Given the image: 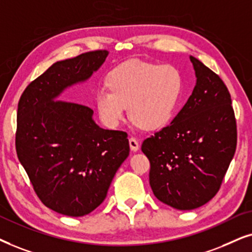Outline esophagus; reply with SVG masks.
<instances>
[{"mask_svg":"<svg viewBox=\"0 0 252 252\" xmlns=\"http://www.w3.org/2000/svg\"><path fill=\"white\" fill-rule=\"evenodd\" d=\"M129 144H130V149H131V151H133V152H136V151L139 150V142L137 140V138H135V137H130Z\"/></svg>","mask_w":252,"mask_h":252,"instance_id":"esophagus-1","label":"esophagus"}]
</instances>
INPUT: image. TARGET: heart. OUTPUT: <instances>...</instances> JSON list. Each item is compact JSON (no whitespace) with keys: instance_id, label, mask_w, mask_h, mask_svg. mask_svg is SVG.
I'll return each instance as SVG.
<instances>
[{"instance_id":"1","label":"heart","mask_w":252,"mask_h":252,"mask_svg":"<svg viewBox=\"0 0 252 252\" xmlns=\"http://www.w3.org/2000/svg\"><path fill=\"white\" fill-rule=\"evenodd\" d=\"M183 91V77L176 66L130 60L116 65L95 92L100 119L114 128L129 115L144 129H157L168 122Z\"/></svg>"}]
</instances>
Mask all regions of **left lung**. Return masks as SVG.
<instances>
[{
	"label": "left lung",
	"mask_w": 252,
	"mask_h": 252,
	"mask_svg": "<svg viewBox=\"0 0 252 252\" xmlns=\"http://www.w3.org/2000/svg\"><path fill=\"white\" fill-rule=\"evenodd\" d=\"M197 82L168 126L142 144L150 160V186L160 202L193 210L216 196L237 144L236 119L227 86L190 56Z\"/></svg>",
	"instance_id": "obj_1"
}]
</instances>
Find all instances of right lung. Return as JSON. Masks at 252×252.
Listing matches in <instances>:
<instances>
[{
  "mask_svg": "<svg viewBox=\"0 0 252 252\" xmlns=\"http://www.w3.org/2000/svg\"><path fill=\"white\" fill-rule=\"evenodd\" d=\"M107 50L60 61L24 90L17 110L16 152L36 196L55 212L83 217L105 200L129 156L128 133L100 128L93 110L58 99L100 68Z\"/></svg>",
  "mask_w": 252,
  "mask_h": 252,
  "instance_id": "1",
  "label": "right lung"
}]
</instances>
